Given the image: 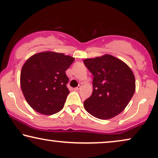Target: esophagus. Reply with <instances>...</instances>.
Returning <instances> with one entry per match:
<instances>
[{"instance_id": "obj_1", "label": "esophagus", "mask_w": 158, "mask_h": 158, "mask_svg": "<svg viewBox=\"0 0 158 158\" xmlns=\"http://www.w3.org/2000/svg\"><path fill=\"white\" fill-rule=\"evenodd\" d=\"M81 86H82V84H81V83H79V86H77V87L75 88L74 89H76V90H79V89H81Z\"/></svg>"}]
</instances>
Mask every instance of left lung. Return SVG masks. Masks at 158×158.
I'll use <instances>...</instances> for the list:
<instances>
[{
    "label": "left lung",
    "instance_id": "obj_1",
    "mask_svg": "<svg viewBox=\"0 0 158 158\" xmlns=\"http://www.w3.org/2000/svg\"><path fill=\"white\" fill-rule=\"evenodd\" d=\"M83 62L93 75L92 94L84 102L85 110L101 119L119 114L135 91V79L131 69L109 54L86 59Z\"/></svg>",
    "mask_w": 158,
    "mask_h": 158
}]
</instances>
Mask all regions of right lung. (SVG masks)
Returning a JSON list of instances; mask_svg holds the SVG:
<instances>
[{
    "instance_id": "right-lung-1",
    "label": "right lung",
    "mask_w": 158,
    "mask_h": 158,
    "mask_svg": "<svg viewBox=\"0 0 158 158\" xmlns=\"http://www.w3.org/2000/svg\"><path fill=\"white\" fill-rule=\"evenodd\" d=\"M72 56L51 52L30 57L21 72V87L28 104L36 112L52 115L63 109L69 91L66 71Z\"/></svg>"
}]
</instances>
